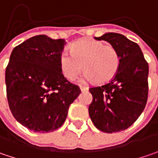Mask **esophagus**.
<instances>
[{
  "label": "esophagus",
  "mask_w": 158,
  "mask_h": 158,
  "mask_svg": "<svg viewBox=\"0 0 158 158\" xmlns=\"http://www.w3.org/2000/svg\"><path fill=\"white\" fill-rule=\"evenodd\" d=\"M80 89L82 92H85V91H88V87H85V86H80Z\"/></svg>",
  "instance_id": "esophagus-1"
}]
</instances>
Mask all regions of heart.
<instances>
[{
    "instance_id": "1",
    "label": "heart",
    "mask_w": 158,
    "mask_h": 158,
    "mask_svg": "<svg viewBox=\"0 0 158 158\" xmlns=\"http://www.w3.org/2000/svg\"><path fill=\"white\" fill-rule=\"evenodd\" d=\"M85 77L95 85H104L116 76L120 67V54L111 44L94 39H83L70 47V54L60 55L62 74L70 80L75 79L83 70Z\"/></svg>"
}]
</instances>
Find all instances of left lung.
Masks as SVG:
<instances>
[{
	"label": "left lung",
	"instance_id": "8db88e82",
	"mask_svg": "<svg viewBox=\"0 0 158 158\" xmlns=\"http://www.w3.org/2000/svg\"><path fill=\"white\" fill-rule=\"evenodd\" d=\"M95 38L115 47L120 54V67L110 82L89 88L93 97L89 116L104 132L122 131L134 123L146 106L148 64L139 44L121 34L106 33Z\"/></svg>",
	"mask_w": 158,
	"mask_h": 158
}]
</instances>
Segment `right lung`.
<instances>
[{"mask_svg": "<svg viewBox=\"0 0 158 158\" xmlns=\"http://www.w3.org/2000/svg\"><path fill=\"white\" fill-rule=\"evenodd\" d=\"M65 44L63 39L39 35L17 45L10 54L5 71L9 106L15 119L33 131L60 128L81 92L61 73Z\"/></svg>", "mask_w": 158, "mask_h": 158, "instance_id": "add662e5", "label": "right lung"}]
</instances>
